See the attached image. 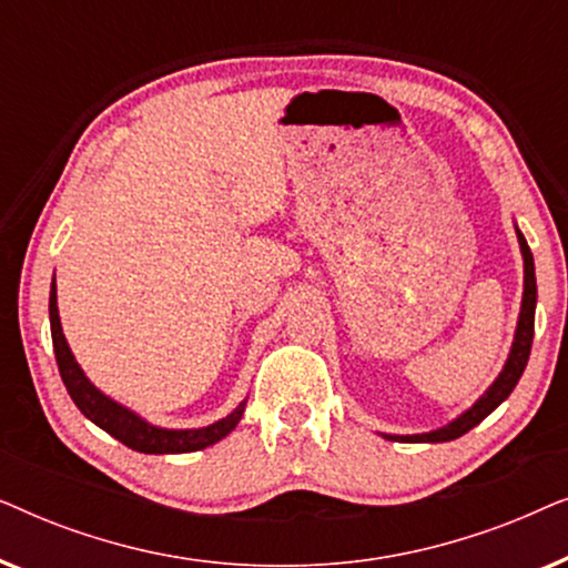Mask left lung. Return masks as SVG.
I'll return each instance as SVG.
<instances>
[{
    "label": "left lung",
    "mask_w": 568,
    "mask_h": 568,
    "mask_svg": "<svg viewBox=\"0 0 568 568\" xmlns=\"http://www.w3.org/2000/svg\"><path fill=\"white\" fill-rule=\"evenodd\" d=\"M517 240L519 247H523V258H525V292H523V310H519V323H517V333H515V344H511L509 359L504 364L501 375L494 379V385L480 395V398L473 403V408L465 410L463 416H457L453 424L442 426L437 432L429 434H410V437H398V434H385V439H395V442H449L463 437L465 432H470L473 426H478L484 418L491 414V410L509 398V393L515 390V385L523 377V372L527 367V359H530V348H532V336H535V302H538V286H535V263H532V253L530 245L523 232L517 230Z\"/></svg>",
    "instance_id": "left-lung-1"
}]
</instances>
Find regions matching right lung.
<instances>
[{"label": "right lung", "mask_w": 568, "mask_h": 568, "mask_svg": "<svg viewBox=\"0 0 568 568\" xmlns=\"http://www.w3.org/2000/svg\"><path fill=\"white\" fill-rule=\"evenodd\" d=\"M49 317H51V338H53V354H57V364L64 379L67 393L72 395L74 406L90 418L92 424H98L100 429L111 434L123 445L136 449L144 455H168V453H196L235 429L240 418H243L245 400L232 410L230 416H224L222 422L209 424L204 429H160V426L146 424L144 418H139L134 410L123 408L121 403H115L98 390L95 385L84 377L80 364L74 362V354L69 352V344L61 333L59 321V307H57V284H51V297H49Z\"/></svg>", "instance_id": "add662e5"}]
</instances>
